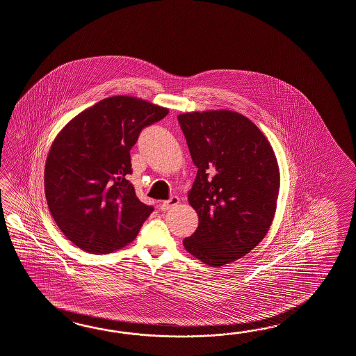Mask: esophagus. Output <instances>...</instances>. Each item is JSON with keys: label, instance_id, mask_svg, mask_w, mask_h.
Wrapping results in <instances>:
<instances>
[{"label": "esophagus", "instance_id": "34e87169", "mask_svg": "<svg viewBox=\"0 0 356 356\" xmlns=\"http://www.w3.org/2000/svg\"><path fill=\"white\" fill-rule=\"evenodd\" d=\"M179 202H180V200L177 197H172V198H170V200H165V202L161 203V209L162 211H167V209H174L175 206L179 204Z\"/></svg>", "mask_w": 356, "mask_h": 356}]
</instances>
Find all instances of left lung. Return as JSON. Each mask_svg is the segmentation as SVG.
I'll list each match as a JSON object with an SVG mask.
<instances>
[{
	"instance_id": "8db88e82",
	"label": "left lung",
	"mask_w": 356,
	"mask_h": 356,
	"mask_svg": "<svg viewBox=\"0 0 356 356\" xmlns=\"http://www.w3.org/2000/svg\"><path fill=\"white\" fill-rule=\"evenodd\" d=\"M198 172L188 193L200 224L185 250L209 266L241 259L265 238L277 209V156L260 129L233 111L177 117Z\"/></svg>"
}]
</instances>
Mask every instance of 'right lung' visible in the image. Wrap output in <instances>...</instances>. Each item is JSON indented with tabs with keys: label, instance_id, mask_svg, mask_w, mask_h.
Wrapping results in <instances>:
<instances>
[{
	"label": "right lung",
	"instance_id": "obj_1",
	"mask_svg": "<svg viewBox=\"0 0 356 356\" xmlns=\"http://www.w3.org/2000/svg\"><path fill=\"white\" fill-rule=\"evenodd\" d=\"M168 109L112 96L76 115L58 134L44 165V194L63 234L81 250L111 253L132 242L149 215L127 180L131 147Z\"/></svg>",
	"mask_w": 356,
	"mask_h": 356
}]
</instances>
